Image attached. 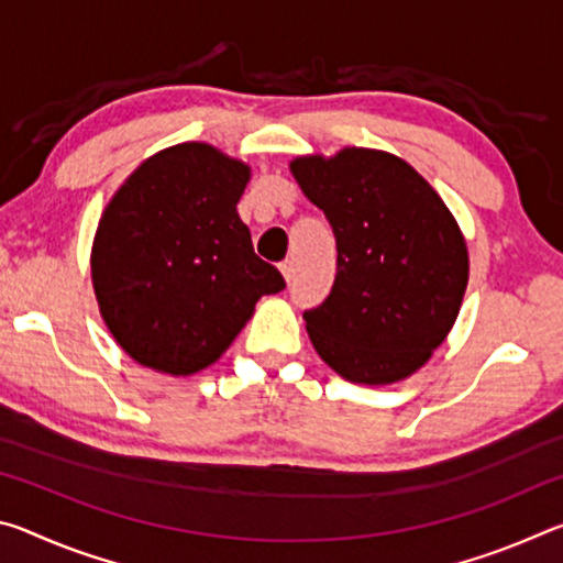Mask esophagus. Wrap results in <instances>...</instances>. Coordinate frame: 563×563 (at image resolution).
Wrapping results in <instances>:
<instances>
[{
	"label": "esophagus",
	"instance_id": "34e87169",
	"mask_svg": "<svg viewBox=\"0 0 563 563\" xmlns=\"http://www.w3.org/2000/svg\"><path fill=\"white\" fill-rule=\"evenodd\" d=\"M280 273L285 275V280H292V275H295V265H292V261H283L280 263Z\"/></svg>",
	"mask_w": 563,
	"mask_h": 563
}]
</instances>
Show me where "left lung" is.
<instances>
[{
    "instance_id": "8db88e82",
    "label": "left lung",
    "mask_w": 563,
    "mask_h": 563,
    "mask_svg": "<svg viewBox=\"0 0 563 563\" xmlns=\"http://www.w3.org/2000/svg\"><path fill=\"white\" fill-rule=\"evenodd\" d=\"M292 176L332 225L338 275L302 312L320 357L350 383L389 385L430 360L470 278L466 243L434 188L385 151L295 158Z\"/></svg>"
}]
</instances>
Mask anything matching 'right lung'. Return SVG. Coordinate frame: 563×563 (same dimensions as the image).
<instances>
[{
  "mask_svg": "<svg viewBox=\"0 0 563 563\" xmlns=\"http://www.w3.org/2000/svg\"><path fill=\"white\" fill-rule=\"evenodd\" d=\"M247 178L245 164L213 146L180 144L144 161L103 211L93 290L111 335L141 365L198 373L263 295L285 288L235 211Z\"/></svg>",
  "mask_w": 563,
  "mask_h": 563,
  "instance_id": "1",
  "label": "right lung"
}]
</instances>
